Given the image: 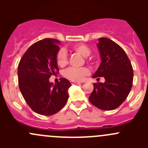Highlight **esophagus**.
<instances>
[{"mask_svg":"<svg viewBox=\"0 0 148 148\" xmlns=\"http://www.w3.org/2000/svg\"><path fill=\"white\" fill-rule=\"evenodd\" d=\"M71 84H79L80 82H74V81H71Z\"/></svg>","mask_w":148,"mask_h":148,"instance_id":"obj_1","label":"esophagus"}]
</instances>
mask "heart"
Segmentation results:
<instances>
[{"instance_id": "heart-1", "label": "heart", "mask_w": 148, "mask_h": 148, "mask_svg": "<svg viewBox=\"0 0 148 148\" xmlns=\"http://www.w3.org/2000/svg\"><path fill=\"white\" fill-rule=\"evenodd\" d=\"M72 50L76 53L82 55L84 57H87L91 54V49L89 46L84 44H76L72 47ZM56 63L59 66H64L68 63V56L66 51L64 49H60L56 54ZM64 76L68 79L74 82L82 81L86 76L89 74V69L86 67L82 68H73L69 67L66 69L63 73Z\"/></svg>"}]
</instances>
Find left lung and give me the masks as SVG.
Instances as JSON below:
<instances>
[{
  "label": "left lung",
  "mask_w": 148,
  "mask_h": 148,
  "mask_svg": "<svg viewBox=\"0 0 148 148\" xmlns=\"http://www.w3.org/2000/svg\"><path fill=\"white\" fill-rule=\"evenodd\" d=\"M100 65L93 78L103 77L104 83H94L89 102L102 110L120 107L130 94L133 82V69L122 48L107 38H99L97 44Z\"/></svg>",
  "instance_id": "8db88e82"
}]
</instances>
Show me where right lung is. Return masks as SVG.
Masks as SVG:
<instances>
[{"label":"right lung","mask_w":148,"mask_h":148,"mask_svg":"<svg viewBox=\"0 0 148 148\" xmlns=\"http://www.w3.org/2000/svg\"><path fill=\"white\" fill-rule=\"evenodd\" d=\"M60 41L44 38L32 44L18 66V86L31 110L41 115H52L62 110L68 100L71 83L64 78L53 84L51 75L58 74L56 54Z\"/></svg>","instance_id":"obj_1"}]
</instances>
